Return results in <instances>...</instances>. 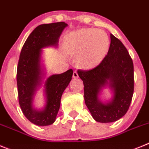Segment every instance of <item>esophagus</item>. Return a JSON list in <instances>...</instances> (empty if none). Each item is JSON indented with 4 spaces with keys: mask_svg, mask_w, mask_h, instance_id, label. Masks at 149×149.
Wrapping results in <instances>:
<instances>
[{
    "mask_svg": "<svg viewBox=\"0 0 149 149\" xmlns=\"http://www.w3.org/2000/svg\"><path fill=\"white\" fill-rule=\"evenodd\" d=\"M73 79H77V78H79V75H78V73L76 70H75L73 73Z\"/></svg>",
    "mask_w": 149,
    "mask_h": 149,
    "instance_id": "obj_1",
    "label": "esophagus"
}]
</instances>
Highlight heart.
Wrapping results in <instances>:
<instances>
[{
    "mask_svg": "<svg viewBox=\"0 0 149 149\" xmlns=\"http://www.w3.org/2000/svg\"><path fill=\"white\" fill-rule=\"evenodd\" d=\"M65 47L78 63L84 68L96 66L105 57L109 49L108 35L97 29H81L69 33L65 38Z\"/></svg>",
    "mask_w": 149,
    "mask_h": 149,
    "instance_id": "b5f03b06",
    "label": "heart"
}]
</instances>
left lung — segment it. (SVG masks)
I'll return each mask as SVG.
<instances>
[{"instance_id": "1", "label": "left lung", "mask_w": 149, "mask_h": 149, "mask_svg": "<svg viewBox=\"0 0 149 149\" xmlns=\"http://www.w3.org/2000/svg\"><path fill=\"white\" fill-rule=\"evenodd\" d=\"M84 84V102L93 118L102 123H113L128 111L134 93V65L125 47L111 34L108 54L96 68L78 70ZM108 87L110 99L103 100Z\"/></svg>"}]
</instances>
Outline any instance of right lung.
<instances>
[{"mask_svg": "<svg viewBox=\"0 0 149 149\" xmlns=\"http://www.w3.org/2000/svg\"><path fill=\"white\" fill-rule=\"evenodd\" d=\"M68 26L65 22L39 25L29 35L21 49L17 70L18 100L23 113L36 125L46 126L56 121L61 96L72 79V69L46 78L43 59V49L58 47L60 36ZM42 87L45 105L37 109L34 99Z\"/></svg>", "mask_w": 149, "mask_h": 149, "instance_id": "obj_1", "label": "right lung"}]
</instances>
